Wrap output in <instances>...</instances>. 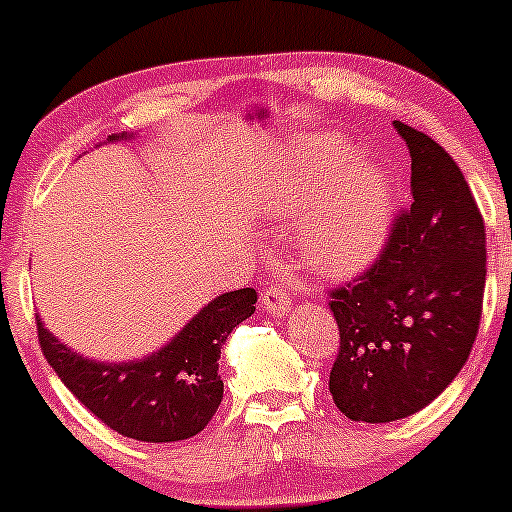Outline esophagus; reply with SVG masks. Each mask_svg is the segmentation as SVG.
Wrapping results in <instances>:
<instances>
[{
  "instance_id": "obj_1",
  "label": "esophagus",
  "mask_w": 512,
  "mask_h": 512,
  "mask_svg": "<svg viewBox=\"0 0 512 512\" xmlns=\"http://www.w3.org/2000/svg\"><path fill=\"white\" fill-rule=\"evenodd\" d=\"M262 304H265L267 312L275 314V317H285V312L289 309V304H292V299H289L287 287L275 285V287L267 289L265 297H262Z\"/></svg>"
}]
</instances>
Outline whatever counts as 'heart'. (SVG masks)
I'll use <instances>...</instances> for the list:
<instances>
[{"mask_svg": "<svg viewBox=\"0 0 512 512\" xmlns=\"http://www.w3.org/2000/svg\"><path fill=\"white\" fill-rule=\"evenodd\" d=\"M347 156L349 146L339 136L309 143L302 175L267 193V213L289 215L297 210L309 180L324 175ZM391 205L394 195L386 170L371 158L354 160L339 175L322 213L302 227L299 255L304 267L327 280H339L369 265L389 237Z\"/></svg>", "mask_w": 512, "mask_h": 512, "instance_id": "obj_1", "label": "heart"}]
</instances>
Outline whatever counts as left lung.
Here are the masks:
<instances>
[{
    "label": "left lung",
    "instance_id": "left-lung-1",
    "mask_svg": "<svg viewBox=\"0 0 512 512\" xmlns=\"http://www.w3.org/2000/svg\"><path fill=\"white\" fill-rule=\"evenodd\" d=\"M411 153V203L386 252L352 287L332 292L337 409L389 423L426 409L468 361L485 289V225L456 160L394 121Z\"/></svg>",
    "mask_w": 512,
    "mask_h": 512
}]
</instances>
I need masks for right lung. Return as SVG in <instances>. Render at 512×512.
I'll use <instances>...</instances> for the list:
<instances>
[{"instance_id":"add662e5","label":"right lung","mask_w":512,"mask_h":512,"mask_svg":"<svg viewBox=\"0 0 512 512\" xmlns=\"http://www.w3.org/2000/svg\"><path fill=\"white\" fill-rule=\"evenodd\" d=\"M136 133H111L106 143ZM252 287L210 299L156 352L128 361H98L74 352L36 317L39 344L66 389L121 436L173 443L203 431L223 401L220 349L232 329L255 314Z\"/></svg>"}]
</instances>
